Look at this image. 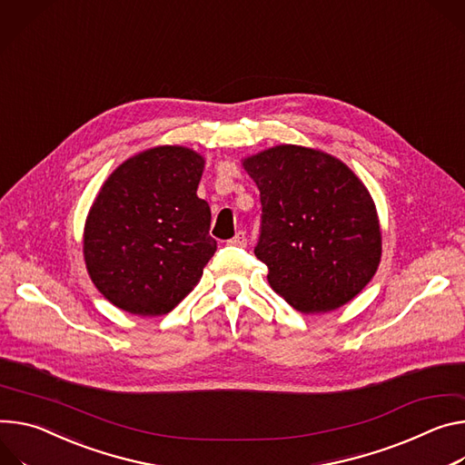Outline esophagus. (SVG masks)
<instances>
[{
  "label": "esophagus",
  "mask_w": 465,
  "mask_h": 465,
  "mask_svg": "<svg viewBox=\"0 0 465 465\" xmlns=\"http://www.w3.org/2000/svg\"><path fill=\"white\" fill-rule=\"evenodd\" d=\"M228 244H230V246H237V248H244V246H246V235H244V232H239L235 237H232V239L228 241Z\"/></svg>",
  "instance_id": "obj_1"
}]
</instances>
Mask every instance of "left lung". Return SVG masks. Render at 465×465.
<instances>
[{
	"mask_svg": "<svg viewBox=\"0 0 465 465\" xmlns=\"http://www.w3.org/2000/svg\"><path fill=\"white\" fill-rule=\"evenodd\" d=\"M244 171L262 198L254 254L271 287L301 313L341 308L371 282L382 232L367 187L321 150L280 144L250 155Z\"/></svg>",
	"mask_w": 465,
	"mask_h": 465,
	"instance_id": "8db88e82",
	"label": "left lung"
}]
</instances>
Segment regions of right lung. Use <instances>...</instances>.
<instances>
[{
	"instance_id": "right-lung-1",
	"label": "right lung",
	"mask_w": 465,
	"mask_h": 465,
	"mask_svg": "<svg viewBox=\"0 0 465 465\" xmlns=\"http://www.w3.org/2000/svg\"><path fill=\"white\" fill-rule=\"evenodd\" d=\"M203 163L191 148L155 146L124 161L102 185L83 256L96 289L116 308L164 315L200 282L217 250L211 209L196 196Z\"/></svg>"
}]
</instances>
